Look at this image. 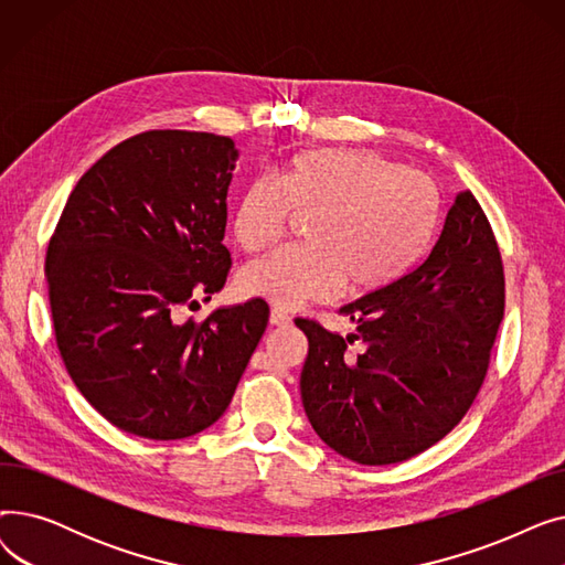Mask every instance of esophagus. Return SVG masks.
<instances>
[{
  "mask_svg": "<svg viewBox=\"0 0 565 565\" xmlns=\"http://www.w3.org/2000/svg\"><path fill=\"white\" fill-rule=\"evenodd\" d=\"M288 322H290L288 311H284V309H279V307H275V309L270 311V324H277V328H281V324H288Z\"/></svg>",
  "mask_w": 565,
  "mask_h": 565,
  "instance_id": "esophagus-1",
  "label": "esophagus"
}]
</instances>
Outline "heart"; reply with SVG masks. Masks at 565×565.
Listing matches in <instances>:
<instances>
[{
	"mask_svg": "<svg viewBox=\"0 0 565 565\" xmlns=\"http://www.w3.org/2000/svg\"><path fill=\"white\" fill-rule=\"evenodd\" d=\"M295 215H309L305 247L249 263L241 286L279 309L328 300L341 288H387L419 260L439 215L433 178L366 148H316L290 158L277 178L249 181L233 207V237L247 252L270 247Z\"/></svg>",
	"mask_w": 565,
	"mask_h": 565,
	"instance_id": "1",
	"label": "heart"
}]
</instances>
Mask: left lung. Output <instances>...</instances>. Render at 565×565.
Wrapping results in <instances>:
<instances>
[{
    "label": "left lung",
    "instance_id": "left-lung-1",
    "mask_svg": "<svg viewBox=\"0 0 565 565\" xmlns=\"http://www.w3.org/2000/svg\"><path fill=\"white\" fill-rule=\"evenodd\" d=\"M339 313L354 334L295 320L309 339L300 392L318 437L348 460L392 465L451 433L481 390L503 318L501 254L473 194H456L417 267Z\"/></svg>",
    "mask_w": 565,
    "mask_h": 565
}]
</instances>
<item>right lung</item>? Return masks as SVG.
I'll use <instances>...</instances> for the list:
<instances>
[{
	"label": "right lung",
	"instance_id": "right-lung-1",
	"mask_svg": "<svg viewBox=\"0 0 565 565\" xmlns=\"http://www.w3.org/2000/svg\"><path fill=\"white\" fill-rule=\"evenodd\" d=\"M228 137L148 130L107 151L71 192L47 247L56 345L79 394L146 439H183L228 407L265 328L263 300L173 313L224 288Z\"/></svg>",
	"mask_w": 565,
	"mask_h": 565
}]
</instances>
